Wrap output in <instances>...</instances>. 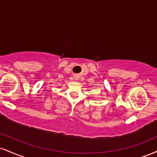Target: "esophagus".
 <instances>
[{
	"label": "esophagus",
	"instance_id": "1",
	"mask_svg": "<svg viewBox=\"0 0 157 157\" xmlns=\"http://www.w3.org/2000/svg\"><path fill=\"white\" fill-rule=\"evenodd\" d=\"M77 78H78V77H75V80H77Z\"/></svg>",
	"mask_w": 157,
	"mask_h": 157
}]
</instances>
